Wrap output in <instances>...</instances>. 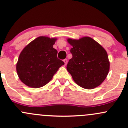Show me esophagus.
<instances>
[{
  "instance_id": "1",
  "label": "esophagus",
  "mask_w": 128,
  "mask_h": 128,
  "mask_svg": "<svg viewBox=\"0 0 128 128\" xmlns=\"http://www.w3.org/2000/svg\"><path fill=\"white\" fill-rule=\"evenodd\" d=\"M64 64H65V65H66L67 63H68V59H64Z\"/></svg>"
}]
</instances>
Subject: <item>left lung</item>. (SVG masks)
<instances>
[{"instance_id":"obj_1","label":"left lung","mask_w":128,"mask_h":128,"mask_svg":"<svg viewBox=\"0 0 128 128\" xmlns=\"http://www.w3.org/2000/svg\"><path fill=\"white\" fill-rule=\"evenodd\" d=\"M72 46V58L67 70L80 87L93 89L102 84L110 70L108 54L102 45L88 36L78 40L68 38Z\"/></svg>"}]
</instances>
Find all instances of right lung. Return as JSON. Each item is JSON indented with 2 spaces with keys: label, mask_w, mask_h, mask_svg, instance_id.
<instances>
[{
  "label": "right lung",
  "mask_w": 128,
  "mask_h": 128,
  "mask_svg": "<svg viewBox=\"0 0 128 128\" xmlns=\"http://www.w3.org/2000/svg\"><path fill=\"white\" fill-rule=\"evenodd\" d=\"M56 38L41 36L31 41L19 55L16 70L20 80L32 88L47 84L64 64L53 48Z\"/></svg>",
  "instance_id": "1"
}]
</instances>
